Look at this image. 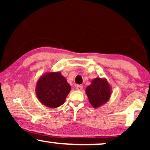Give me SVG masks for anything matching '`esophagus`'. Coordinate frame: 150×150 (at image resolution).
I'll use <instances>...</instances> for the list:
<instances>
[{"label":"esophagus","instance_id":"1","mask_svg":"<svg viewBox=\"0 0 150 150\" xmlns=\"http://www.w3.org/2000/svg\"><path fill=\"white\" fill-rule=\"evenodd\" d=\"M76 88L77 90H79V91H81L83 89V86L81 85H77L76 86Z\"/></svg>","mask_w":150,"mask_h":150}]
</instances>
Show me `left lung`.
Instances as JSON below:
<instances>
[{"label":"left lung","instance_id":"8db88e82","mask_svg":"<svg viewBox=\"0 0 150 150\" xmlns=\"http://www.w3.org/2000/svg\"><path fill=\"white\" fill-rule=\"evenodd\" d=\"M111 87L105 78L97 77L92 80L91 85L86 87L88 99L93 108H99L109 100Z\"/></svg>","mask_w":150,"mask_h":150}]
</instances>
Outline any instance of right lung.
<instances>
[{
  "label": "right lung",
  "mask_w": 150,
  "mask_h": 150,
  "mask_svg": "<svg viewBox=\"0 0 150 150\" xmlns=\"http://www.w3.org/2000/svg\"><path fill=\"white\" fill-rule=\"evenodd\" d=\"M70 90V85L60 71H50L42 74L35 87L39 101L51 108L62 105Z\"/></svg>",
  "instance_id": "obj_1"
}]
</instances>
